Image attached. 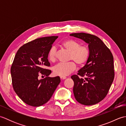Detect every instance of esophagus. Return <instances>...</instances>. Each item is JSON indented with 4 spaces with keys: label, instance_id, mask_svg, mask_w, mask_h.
Returning <instances> with one entry per match:
<instances>
[{
    "label": "esophagus",
    "instance_id": "1",
    "mask_svg": "<svg viewBox=\"0 0 126 126\" xmlns=\"http://www.w3.org/2000/svg\"><path fill=\"white\" fill-rule=\"evenodd\" d=\"M60 78L62 79H65L66 78V77L65 76H61Z\"/></svg>",
    "mask_w": 126,
    "mask_h": 126
}]
</instances>
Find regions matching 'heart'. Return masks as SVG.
<instances>
[{"label":"heart","instance_id":"b5f03b06","mask_svg":"<svg viewBox=\"0 0 126 126\" xmlns=\"http://www.w3.org/2000/svg\"><path fill=\"white\" fill-rule=\"evenodd\" d=\"M62 45L70 52L69 60L74 61L79 66L85 64L89 59L90 53L89 47L86 45H81L80 43L76 40H65L62 43ZM48 58L51 62L56 61V49L55 47H52L50 49L48 52ZM73 62L70 61L58 64L53 68V73L56 75L61 76L68 75L75 69L76 64Z\"/></svg>","mask_w":126,"mask_h":126}]
</instances>
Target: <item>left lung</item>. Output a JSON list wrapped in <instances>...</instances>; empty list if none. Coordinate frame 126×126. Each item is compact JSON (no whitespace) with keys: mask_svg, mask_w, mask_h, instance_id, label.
Returning <instances> with one entry per match:
<instances>
[{"mask_svg":"<svg viewBox=\"0 0 126 126\" xmlns=\"http://www.w3.org/2000/svg\"><path fill=\"white\" fill-rule=\"evenodd\" d=\"M70 35L88 43L90 52L85 65L77 75L71 77L74 82V96L79 103L94 105L105 98L113 82L115 73L113 55L97 36L82 32Z\"/></svg>","mask_w":126,"mask_h":126,"instance_id":"8db88e82","label":"left lung"}]
</instances>
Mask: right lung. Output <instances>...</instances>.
I'll use <instances>...</instances> for the list:
<instances>
[{
	"label": "right lung",
	"instance_id": "right-lung-1",
	"mask_svg": "<svg viewBox=\"0 0 126 126\" xmlns=\"http://www.w3.org/2000/svg\"><path fill=\"white\" fill-rule=\"evenodd\" d=\"M58 36L39 38L24 44L18 49L11 68L15 92L26 104L39 107L51 97L61 82L59 76L50 77L51 70L48 52ZM46 76L39 80V76Z\"/></svg>",
	"mask_w": 126,
	"mask_h": 126
}]
</instances>
